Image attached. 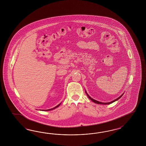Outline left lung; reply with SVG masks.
<instances>
[{"mask_svg": "<svg viewBox=\"0 0 146 146\" xmlns=\"http://www.w3.org/2000/svg\"><path fill=\"white\" fill-rule=\"evenodd\" d=\"M86 94H87V96H88V98L90 99V100H92V101L93 102H94V103H96V104H112L113 102H114L115 101H116L117 100H118L119 99H120L121 97L123 96V94L121 95V96H120L119 98H118L117 99H115V100H113V101H112L111 102H107V103H104V102H99V101H96V100H94V99H93L92 98H91L90 96L88 95V94H87V93L86 92Z\"/></svg>", "mask_w": 146, "mask_h": 146, "instance_id": "left-lung-1", "label": "left lung"}]
</instances>
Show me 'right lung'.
Here are the masks:
<instances>
[{
  "mask_svg": "<svg viewBox=\"0 0 146 146\" xmlns=\"http://www.w3.org/2000/svg\"><path fill=\"white\" fill-rule=\"evenodd\" d=\"M60 104H58V105L57 106L55 107H54V108H53L50 109H48V110H44V111H48V110H53V109H54L56 108H58V106H59L60 105Z\"/></svg>",
  "mask_w": 146,
  "mask_h": 146,
  "instance_id": "right-lung-1",
  "label": "right lung"
}]
</instances>
